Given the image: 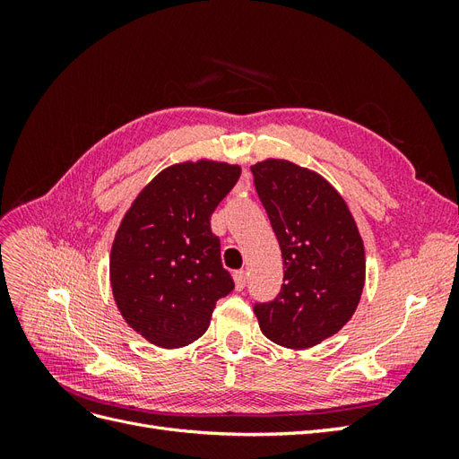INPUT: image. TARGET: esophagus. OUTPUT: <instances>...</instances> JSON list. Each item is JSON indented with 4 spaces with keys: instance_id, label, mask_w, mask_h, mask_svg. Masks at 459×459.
I'll list each match as a JSON object with an SVG mask.
<instances>
[{
    "instance_id": "34e87169",
    "label": "esophagus",
    "mask_w": 459,
    "mask_h": 459,
    "mask_svg": "<svg viewBox=\"0 0 459 459\" xmlns=\"http://www.w3.org/2000/svg\"><path fill=\"white\" fill-rule=\"evenodd\" d=\"M233 281H235V289L238 290H243L245 285H247V273L243 270H238L233 272Z\"/></svg>"
}]
</instances>
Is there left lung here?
<instances>
[{
  "mask_svg": "<svg viewBox=\"0 0 459 459\" xmlns=\"http://www.w3.org/2000/svg\"><path fill=\"white\" fill-rule=\"evenodd\" d=\"M251 170L285 268L281 293L255 307L258 325L285 349H310L339 333L358 308L366 283L362 235L324 176L275 157Z\"/></svg>",
  "mask_w": 459,
  "mask_h": 459,
  "instance_id": "obj_1",
  "label": "left lung"
}]
</instances>
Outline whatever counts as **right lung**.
<instances>
[{"mask_svg":"<svg viewBox=\"0 0 459 459\" xmlns=\"http://www.w3.org/2000/svg\"><path fill=\"white\" fill-rule=\"evenodd\" d=\"M241 176L239 164L184 160L166 166L122 216L108 256L120 316L160 349H182L211 325L233 289L221 266L211 214Z\"/></svg>","mask_w":459,"mask_h":459,"instance_id":"1","label":"right lung"}]
</instances>
